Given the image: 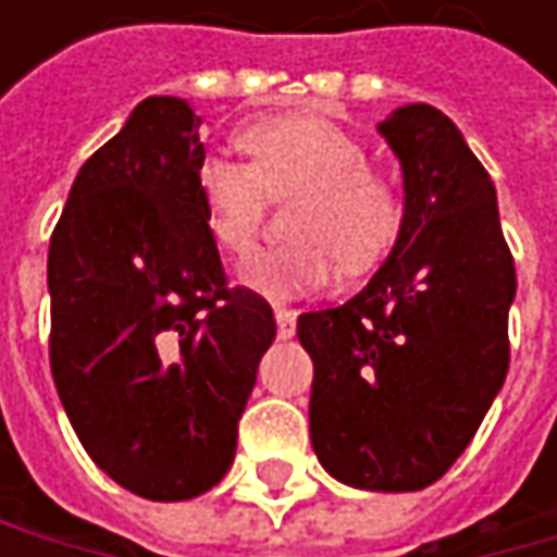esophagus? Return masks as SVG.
Instances as JSON below:
<instances>
[{
  "label": "esophagus",
  "mask_w": 557,
  "mask_h": 557,
  "mask_svg": "<svg viewBox=\"0 0 557 557\" xmlns=\"http://www.w3.org/2000/svg\"><path fill=\"white\" fill-rule=\"evenodd\" d=\"M274 315H277V335L280 338H293L296 335V315L289 312V309H274Z\"/></svg>",
  "instance_id": "esophagus-1"
}]
</instances>
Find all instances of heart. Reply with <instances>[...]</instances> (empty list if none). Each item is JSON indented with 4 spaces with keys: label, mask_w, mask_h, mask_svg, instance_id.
<instances>
[{
    "label": "heart",
    "mask_w": 557,
    "mask_h": 557,
    "mask_svg": "<svg viewBox=\"0 0 557 557\" xmlns=\"http://www.w3.org/2000/svg\"><path fill=\"white\" fill-rule=\"evenodd\" d=\"M238 145L251 164L202 158L196 189L212 242L242 258L255 248L271 199L296 196L286 209L293 242L248 258L238 280L268 296L289 299L325 286L335 261L345 271L371 268L396 238L399 193L368 168V148L319 112H286L251 122Z\"/></svg>",
    "instance_id": "obj_1"
}]
</instances>
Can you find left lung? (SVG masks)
Returning a JSON list of instances; mask_svg holds the SVG:
<instances>
[{
  "label": "left lung",
  "mask_w": 557,
  "mask_h": 557,
  "mask_svg": "<svg viewBox=\"0 0 557 557\" xmlns=\"http://www.w3.org/2000/svg\"><path fill=\"white\" fill-rule=\"evenodd\" d=\"M377 132L403 170V222L371 283L302 312L312 358L309 435L358 491L435 484L468 448L509 368L516 268L497 189L448 115L412 102Z\"/></svg>",
  "instance_id": "8db88e82"
}]
</instances>
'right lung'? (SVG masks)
<instances>
[{"mask_svg":"<svg viewBox=\"0 0 557 557\" xmlns=\"http://www.w3.org/2000/svg\"><path fill=\"white\" fill-rule=\"evenodd\" d=\"M186 99L148 96L76 173L51 251V374L86 455L145 500H193L235 461L238 419L277 335L228 286L206 228Z\"/></svg>","mask_w":557,"mask_h":557,"instance_id":"1","label":"right lung"}]
</instances>
